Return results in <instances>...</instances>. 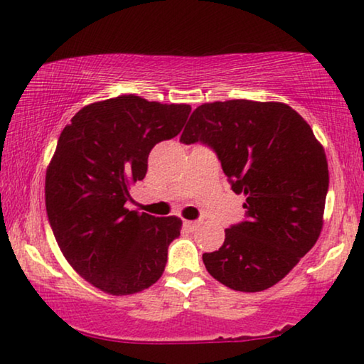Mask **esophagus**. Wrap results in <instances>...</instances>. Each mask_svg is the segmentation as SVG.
Segmentation results:
<instances>
[{
    "label": "esophagus",
    "instance_id": "1",
    "mask_svg": "<svg viewBox=\"0 0 364 364\" xmlns=\"http://www.w3.org/2000/svg\"><path fill=\"white\" fill-rule=\"evenodd\" d=\"M183 225H184V229H186V230L193 232V230H196L198 227L200 225V222L199 220H184Z\"/></svg>",
    "mask_w": 364,
    "mask_h": 364
}]
</instances>
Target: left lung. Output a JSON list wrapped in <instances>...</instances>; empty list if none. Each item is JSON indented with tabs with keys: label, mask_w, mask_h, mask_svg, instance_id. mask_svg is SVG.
<instances>
[{
	"label": "left lung",
	"mask_w": 364,
	"mask_h": 364,
	"mask_svg": "<svg viewBox=\"0 0 364 364\" xmlns=\"http://www.w3.org/2000/svg\"><path fill=\"white\" fill-rule=\"evenodd\" d=\"M180 142L213 149L234 193L247 198V219L203 255L209 274L243 292L283 279L322 230L328 165L311 126L283 102L215 101L196 107Z\"/></svg>",
	"instance_id": "obj_1"
}]
</instances>
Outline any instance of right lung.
Segmentation results:
<instances>
[{"mask_svg": "<svg viewBox=\"0 0 364 364\" xmlns=\"http://www.w3.org/2000/svg\"><path fill=\"white\" fill-rule=\"evenodd\" d=\"M189 105L124 95L85 106L62 130L46 175L52 232L72 268L112 296L159 281L181 219L129 210V188L147 173L150 150L181 132Z\"/></svg>", "mask_w": 364, "mask_h": 364, "instance_id": "add662e5", "label": "right lung"}]
</instances>
